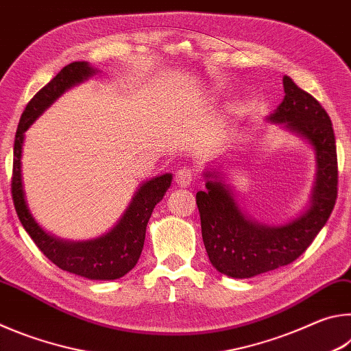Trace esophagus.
Listing matches in <instances>:
<instances>
[{
	"instance_id": "esophagus-1",
	"label": "esophagus",
	"mask_w": 351,
	"mask_h": 351,
	"mask_svg": "<svg viewBox=\"0 0 351 351\" xmlns=\"http://www.w3.org/2000/svg\"><path fill=\"white\" fill-rule=\"evenodd\" d=\"M193 178H195V171L190 167H180L175 173V181L180 187H187L189 184L193 181Z\"/></svg>"
}]
</instances>
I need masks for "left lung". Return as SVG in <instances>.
<instances>
[{
  "label": "left lung",
  "mask_w": 351,
  "mask_h": 351,
  "mask_svg": "<svg viewBox=\"0 0 351 351\" xmlns=\"http://www.w3.org/2000/svg\"><path fill=\"white\" fill-rule=\"evenodd\" d=\"M283 90L285 99L271 121L285 123L314 147L317 180L310 209L287 226L269 228L249 221L223 182L207 180L206 192L197 193L201 234L210 263L234 278H249L293 263L316 239L336 204L339 176L330 116L288 75L283 77Z\"/></svg>",
  "instance_id": "obj_1"
}]
</instances>
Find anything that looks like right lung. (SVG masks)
<instances>
[{
    "mask_svg": "<svg viewBox=\"0 0 351 351\" xmlns=\"http://www.w3.org/2000/svg\"><path fill=\"white\" fill-rule=\"evenodd\" d=\"M91 74H94V69L88 63H69L29 100L15 134L10 184L12 199L23 228L31 235L40 251L56 266L93 280H114L125 276L138 263L144 247L147 223L154 206L162 199L165 190L170 187L171 175L165 173L147 181L136 192L132 204L111 232L97 240L83 243H66L43 232L27 210L21 184V147L25 139L23 133L62 93Z\"/></svg>",
    "mask_w": 351,
    "mask_h": 351,
    "instance_id": "right-lung-1",
    "label": "right lung"
}]
</instances>
